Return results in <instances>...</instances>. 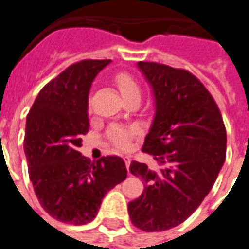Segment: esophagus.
Returning <instances> with one entry per match:
<instances>
[{"label":"esophagus","mask_w":249,"mask_h":249,"mask_svg":"<svg viewBox=\"0 0 249 249\" xmlns=\"http://www.w3.org/2000/svg\"><path fill=\"white\" fill-rule=\"evenodd\" d=\"M124 160H125V166H126V169H129V166H131V157H124Z\"/></svg>","instance_id":"1"}]
</instances>
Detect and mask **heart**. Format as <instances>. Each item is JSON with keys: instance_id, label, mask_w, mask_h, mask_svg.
Masks as SVG:
<instances>
[{"instance_id": "obj_1", "label": "heart", "mask_w": 249, "mask_h": 249, "mask_svg": "<svg viewBox=\"0 0 249 249\" xmlns=\"http://www.w3.org/2000/svg\"><path fill=\"white\" fill-rule=\"evenodd\" d=\"M114 82H116L120 92L123 94L124 98L139 94V91H140L138 83L135 82V79L131 75L125 73V72L117 73L116 77H114ZM132 136H133V131L128 129V128H124V126H114L109 132V138L113 142V144L118 147V148H126L129 146Z\"/></svg>"}]
</instances>
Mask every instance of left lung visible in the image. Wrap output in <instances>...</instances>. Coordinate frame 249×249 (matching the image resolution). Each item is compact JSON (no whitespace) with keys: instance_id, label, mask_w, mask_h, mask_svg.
Returning <instances> with one entry per match:
<instances>
[{"instance_id":"8db88e82","label":"left lung","mask_w":249,"mask_h":249,"mask_svg":"<svg viewBox=\"0 0 249 249\" xmlns=\"http://www.w3.org/2000/svg\"><path fill=\"white\" fill-rule=\"evenodd\" d=\"M153 89L155 113L142 151L160 170L133 160L129 172L144 191L128 204L132 224L163 231L182 224L207 196L226 157V129L217 103L185 69L138 62Z\"/></svg>"}]
</instances>
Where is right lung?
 I'll return each mask as SVG.
<instances>
[{
    "mask_svg": "<svg viewBox=\"0 0 249 249\" xmlns=\"http://www.w3.org/2000/svg\"><path fill=\"white\" fill-rule=\"evenodd\" d=\"M109 62L84 60L68 67L40 89L27 116L28 174L40 206L61 222H91L103 196L126 178L120 157L91 162L79 153L89 128V89Z\"/></svg>",
    "mask_w": 249,
    "mask_h": 249,
    "instance_id": "1",
    "label": "right lung"
}]
</instances>
